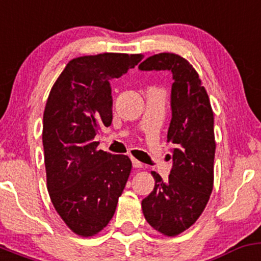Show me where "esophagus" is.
<instances>
[{"mask_svg":"<svg viewBox=\"0 0 261 261\" xmlns=\"http://www.w3.org/2000/svg\"><path fill=\"white\" fill-rule=\"evenodd\" d=\"M132 163H133L134 168H142L143 167V164L141 163V162L137 161V159H134V158H132Z\"/></svg>","mask_w":261,"mask_h":261,"instance_id":"34e87169","label":"esophagus"}]
</instances>
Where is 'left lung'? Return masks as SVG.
Listing matches in <instances>:
<instances>
[{"mask_svg": "<svg viewBox=\"0 0 261 261\" xmlns=\"http://www.w3.org/2000/svg\"><path fill=\"white\" fill-rule=\"evenodd\" d=\"M142 71H170L172 120L167 141L173 143V168L167 180L152 172L153 192L142 200L145 220L165 237L189 229L210 198L214 184V113L198 72L175 53H158L139 64Z\"/></svg>", "mask_w": 261, "mask_h": 261, "instance_id": "left-lung-1", "label": "left lung"}]
</instances>
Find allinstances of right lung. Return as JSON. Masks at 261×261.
Masks as SVG:
<instances>
[{"instance_id": "1", "label": "right lung", "mask_w": 261, "mask_h": 261, "mask_svg": "<svg viewBox=\"0 0 261 261\" xmlns=\"http://www.w3.org/2000/svg\"><path fill=\"white\" fill-rule=\"evenodd\" d=\"M143 55L99 53L67 63L43 112L47 190L66 225L82 238L108 225L127 184V155L97 149L96 134L112 123L109 81L134 68Z\"/></svg>"}]
</instances>
